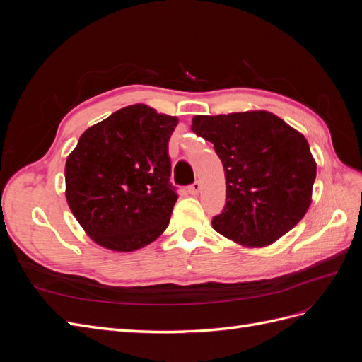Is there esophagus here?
Wrapping results in <instances>:
<instances>
[{"instance_id":"34e87169","label":"esophagus","mask_w":362,"mask_h":362,"mask_svg":"<svg viewBox=\"0 0 362 362\" xmlns=\"http://www.w3.org/2000/svg\"><path fill=\"white\" fill-rule=\"evenodd\" d=\"M201 190V182L199 181H194L192 185H189V192L192 194H198Z\"/></svg>"}]
</instances>
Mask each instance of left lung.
<instances>
[{"instance_id": "8db88e82", "label": "left lung", "mask_w": 362, "mask_h": 362, "mask_svg": "<svg viewBox=\"0 0 362 362\" xmlns=\"http://www.w3.org/2000/svg\"><path fill=\"white\" fill-rule=\"evenodd\" d=\"M192 131L222 160L226 204L213 228L261 247L299 223L311 204L315 161L306 139L269 112L194 116Z\"/></svg>"}]
</instances>
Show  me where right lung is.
Wrapping results in <instances>:
<instances>
[{"label": "right lung", "instance_id": "add662e5", "mask_svg": "<svg viewBox=\"0 0 362 362\" xmlns=\"http://www.w3.org/2000/svg\"><path fill=\"white\" fill-rule=\"evenodd\" d=\"M177 124L175 116L136 104L84 131L64 180L71 211L93 242L131 252L168 228L178 199L168 151Z\"/></svg>", "mask_w": 362, "mask_h": 362}]
</instances>
